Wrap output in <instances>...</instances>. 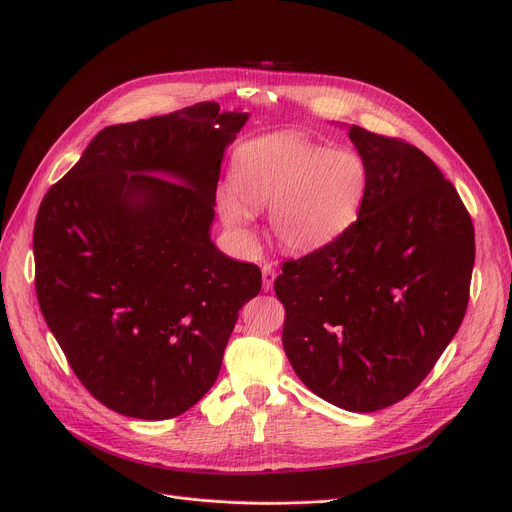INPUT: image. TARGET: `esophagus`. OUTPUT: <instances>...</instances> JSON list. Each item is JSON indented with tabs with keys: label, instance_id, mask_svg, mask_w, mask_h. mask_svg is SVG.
<instances>
[{
	"label": "esophagus",
	"instance_id": "1",
	"mask_svg": "<svg viewBox=\"0 0 512 512\" xmlns=\"http://www.w3.org/2000/svg\"><path fill=\"white\" fill-rule=\"evenodd\" d=\"M261 276H263V290H272L274 282H276V270L272 265H263L261 267Z\"/></svg>",
	"mask_w": 512,
	"mask_h": 512
}]
</instances>
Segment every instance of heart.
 <instances>
[{"instance_id":"b5f03b06","label":"heart","mask_w":512,"mask_h":512,"mask_svg":"<svg viewBox=\"0 0 512 512\" xmlns=\"http://www.w3.org/2000/svg\"><path fill=\"white\" fill-rule=\"evenodd\" d=\"M369 188L365 159L330 149L301 132H276L242 145L234 157L232 193L220 197L224 222L245 230L247 211L270 209L282 247L315 251L359 218Z\"/></svg>"}]
</instances>
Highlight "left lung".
Listing matches in <instances>:
<instances>
[{
    "label": "left lung",
    "mask_w": 512,
    "mask_h": 512,
    "mask_svg": "<svg viewBox=\"0 0 512 512\" xmlns=\"http://www.w3.org/2000/svg\"><path fill=\"white\" fill-rule=\"evenodd\" d=\"M369 170L357 222L282 263V344L299 380L332 405L373 413L434 369L469 303L475 230L459 193L415 145L351 126Z\"/></svg>",
    "instance_id": "obj_1"
}]
</instances>
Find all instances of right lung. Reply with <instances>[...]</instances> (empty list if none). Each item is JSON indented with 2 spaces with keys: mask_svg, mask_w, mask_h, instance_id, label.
Here are the masks:
<instances>
[{
  "mask_svg": "<svg viewBox=\"0 0 512 512\" xmlns=\"http://www.w3.org/2000/svg\"><path fill=\"white\" fill-rule=\"evenodd\" d=\"M247 118L203 101L107 126L41 201V313L80 384L120 415L172 419L199 402L261 290L259 267L209 238L224 149Z\"/></svg>",
  "mask_w": 512,
  "mask_h": 512,
  "instance_id": "1",
  "label": "right lung"
}]
</instances>
